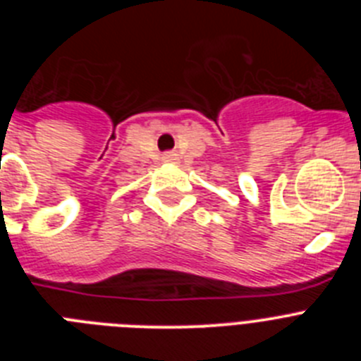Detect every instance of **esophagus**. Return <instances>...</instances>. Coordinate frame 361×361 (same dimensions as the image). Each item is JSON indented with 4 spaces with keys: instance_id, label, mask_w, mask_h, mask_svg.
Masks as SVG:
<instances>
[{
    "instance_id": "1",
    "label": "esophagus",
    "mask_w": 361,
    "mask_h": 361,
    "mask_svg": "<svg viewBox=\"0 0 361 361\" xmlns=\"http://www.w3.org/2000/svg\"><path fill=\"white\" fill-rule=\"evenodd\" d=\"M162 161H164V162H177L178 161L177 153H175V152L164 153V155H162Z\"/></svg>"
}]
</instances>
